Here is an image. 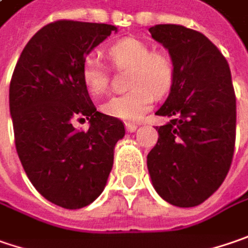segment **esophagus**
Listing matches in <instances>:
<instances>
[{
	"instance_id": "1",
	"label": "esophagus",
	"mask_w": 248,
	"mask_h": 248,
	"mask_svg": "<svg viewBox=\"0 0 248 248\" xmlns=\"http://www.w3.org/2000/svg\"><path fill=\"white\" fill-rule=\"evenodd\" d=\"M125 128H127L128 132H134V131H137L138 125H137V124H131V123H128V124H125Z\"/></svg>"
}]
</instances>
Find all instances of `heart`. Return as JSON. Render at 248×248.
Here are the masks:
<instances>
[{"instance_id":"heart-1","label":"heart","mask_w":248,"mask_h":248,"mask_svg":"<svg viewBox=\"0 0 248 248\" xmlns=\"http://www.w3.org/2000/svg\"><path fill=\"white\" fill-rule=\"evenodd\" d=\"M117 68H130V92L114 96L102 106L103 113L125 123H137L154 107L156 96L166 94L173 83L174 67L165 51H152L140 39L125 37L107 50ZM82 79L91 94L99 97L108 89V71L96 54H89L82 64Z\"/></svg>"}]
</instances>
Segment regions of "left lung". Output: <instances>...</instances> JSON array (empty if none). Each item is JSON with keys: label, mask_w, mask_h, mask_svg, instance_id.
Wrapping results in <instances>:
<instances>
[{"label": "left lung", "mask_w": 248, "mask_h": 248, "mask_svg": "<svg viewBox=\"0 0 248 248\" xmlns=\"http://www.w3.org/2000/svg\"><path fill=\"white\" fill-rule=\"evenodd\" d=\"M151 34L167 48L174 78L156 116L157 142L148 154L156 192L169 204L191 208L217 191L229 171L236 141V94L226 58L202 33L156 25Z\"/></svg>", "instance_id": "obj_1"}]
</instances>
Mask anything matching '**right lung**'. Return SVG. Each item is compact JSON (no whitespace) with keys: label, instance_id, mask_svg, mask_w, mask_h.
Returning <instances> with one entry per match:
<instances>
[{"label":"right lung","instance_id":"1","mask_svg":"<svg viewBox=\"0 0 248 248\" xmlns=\"http://www.w3.org/2000/svg\"><path fill=\"white\" fill-rule=\"evenodd\" d=\"M117 28L57 20L25 46L9 85V111L20 163L50 202L79 209L105 190L114 146L124 134L118 118L97 111L82 79V64ZM89 119L90 130L74 121Z\"/></svg>","mask_w":248,"mask_h":248}]
</instances>
